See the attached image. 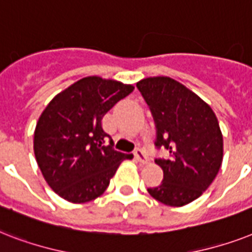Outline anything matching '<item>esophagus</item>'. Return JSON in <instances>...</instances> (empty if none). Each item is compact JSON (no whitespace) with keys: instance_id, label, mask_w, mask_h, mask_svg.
<instances>
[{"instance_id":"1","label":"esophagus","mask_w":252,"mask_h":252,"mask_svg":"<svg viewBox=\"0 0 252 252\" xmlns=\"http://www.w3.org/2000/svg\"><path fill=\"white\" fill-rule=\"evenodd\" d=\"M133 154H134V158L137 159V161H140V163H142V164L147 163L146 153H145V151L142 150V149H136Z\"/></svg>"}]
</instances>
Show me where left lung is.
I'll list each match as a JSON object with an SVG mask.
<instances>
[{"label": "left lung", "instance_id": "1", "mask_svg": "<svg viewBox=\"0 0 252 252\" xmlns=\"http://www.w3.org/2000/svg\"><path fill=\"white\" fill-rule=\"evenodd\" d=\"M137 88L154 118L155 146L169 151L167 159H155L163 181L147 191L167 206H185L207 190L221 167L218 118L202 98L171 77H147Z\"/></svg>", "mask_w": 252, "mask_h": 252}]
</instances>
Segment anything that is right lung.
I'll list each match as a JSON object with an SVG mask.
<instances>
[{"label":"right lung","mask_w":252,"mask_h":252,"mask_svg":"<svg viewBox=\"0 0 252 252\" xmlns=\"http://www.w3.org/2000/svg\"><path fill=\"white\" fill-rule=\"evenodd\" d=\"M133 85L88 76L57 94L36 124L33 150L48 185L63 199L85 203L105 193L124 159L105 145L110 137L102 128L108 110L130 94Z\"/></svg>","instance_id":"add662e5"}]
</instances>
